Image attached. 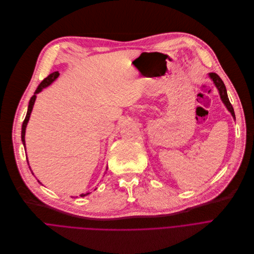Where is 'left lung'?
<instances>
[{"mask_svg":"<svg viewBox=\"0 0 254 254\" xmlns=\"http://www.w3.org/2000/svg\"><path fill=\"white\" fill-rule=\"evenodd\" d=\"M209 78L211 79V81L214 83L215 87L217 88L218 90V93H219V96H220V99L222 101V103L224 104V106L227 108V110L231 113L233 119L235 120V114H234V110H233V107L230 103V101L228 99V96H227V91H226V87L223 83V81L220 79V77L215 74V73H209L208 74Z\"/></svg>","mask_w":254,"mask_h":254,"instance_id":"1","label":"left lung"}]
</instances>
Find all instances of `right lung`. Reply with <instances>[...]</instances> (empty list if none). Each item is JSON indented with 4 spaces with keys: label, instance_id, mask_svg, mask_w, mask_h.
Wrapping results in <instances>:
<instances>
[{
    "label": "right lung",
    "instance_id": "obj_1",
    "mask_svg": "<svg viewBox=\"0 0 254 254\" xmlns=\"http://www.w3.org/2000/svg\"><path fill=\"white\" fill-rule=\"evenodd\" d=\"M59 75H60V73L57 71V72H53L52 74H50L47 78H45V79L40 83V85L38 86V88L36 89V91H35L33 97L30 99L29 106H28V111H27V115H26V118H25V120H24V122H23V125H22V135H21V137H22V142H23V145H24L25 148H26V142H25L26 128H27V125H28V122H29V119H30V116H31V113H32V110H33V107H34V104H35V101H36V98H37V94H39L43 89H45L46 87H48V86H50L51 84H52V83L59 77ZM26 157H27V155H26ZM28 164H29V161H28ZM30 170H31V168H30ZM32 173H33V172H32ZM38 182L41 183L39 180H38ZM41 184H42V183H41ZM88 194H89V192L86 193V194H81L80 196H81V197H84V196H86V195H88Z\"/></svg>",
    "mask_w": 254,
    "mask_h": 254
}]
</instances>
